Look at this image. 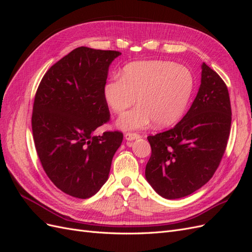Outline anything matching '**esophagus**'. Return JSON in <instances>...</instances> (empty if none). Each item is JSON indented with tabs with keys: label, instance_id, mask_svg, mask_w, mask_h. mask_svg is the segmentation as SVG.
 Masks as SVG:
<instances>
[{
	"label": "esophagus",
	"instance_id": "34e87169",
	"mask_svg": "<svg viewBox=\"0 0 252 252\" xmlns=\"http://www.w3.org/2000/svg\"><path fill=\"white\" fill-rule=\"evenodd\" d=\"M139 138H140V135L138 133H134V132H127L125 134V139L127 141H133V140H136Z\"/></svg>",
	"mask_w": 252,
	"mask_h": 252
}]
</instances>
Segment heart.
Returning <instances> with one entry per match:
<instances>
[{
	"label": "heart",
	"instance_id": "heart-1",
	"mask_svg": "<svg viewBox=\"0 0 252 252\" xmlns=\"http://www.w3.org/2000/svg\"><path fill=\"white\" fill-rule=\"evenodd\" d=\"M194 78L187 67L170 61H141L127 65L121 77H113L104 87V98L110 109L124 113L118 126L124 130L143 129L156 122L166 127L178 122L192 95Z\"/></svg>",
	"mask_w": 252,
	"mask_h": 252
}]
</instances>
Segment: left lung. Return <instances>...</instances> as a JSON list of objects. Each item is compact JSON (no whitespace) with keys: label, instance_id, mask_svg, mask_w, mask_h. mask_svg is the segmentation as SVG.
Instances as JSON below:
<instances>
[{"label":"left lung","instance_id":"left-lung-1","mask_svg":"<svg viewBox=\"0 0 252 252\" xmlns=\"http://www.w3.org/2000/svg\"><path fill=\"white\" fill-rule=\"evenodd\" d=\"M231 126L225 82L203 63L201 86L188 110L169 130L149 135L151 157L145 175L165 199L191 194L207 183L222 159Z\"/></svg>","mask_w":252,"mask_h":252}]
</instances>
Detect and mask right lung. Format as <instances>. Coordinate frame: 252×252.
<instances>
[{
    "label": "right lung",
    "mask_w": 252,
    "mask_h": 252,
    "mask_svg": "<svg viewBox=\"0 0 252 252\" xmlns=\"http://www.w3.org/2000/svg\"><path fill=\"white\" fill-rule=\"evenodd\" d=\"M116 50L78 47L52 65L37 87L32 125L37 157L60 190L78 199L108 179L121 131L94 135L110 119L104 87Z\"/></svg>",
    "instance_id": "add662e5"
}]
</instances>
